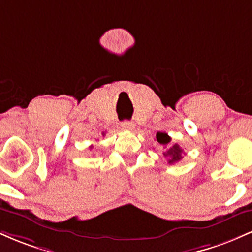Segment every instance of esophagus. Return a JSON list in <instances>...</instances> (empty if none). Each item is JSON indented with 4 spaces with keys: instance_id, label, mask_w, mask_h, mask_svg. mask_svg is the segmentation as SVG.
Masks as SVG:
<instances>
[{
    "instance_id": "obj_1",
    "label": "esophagus",
    "mask_w": 252,
    "mask_h": 252,
    "mask_svg": "<svg viewBox=\"0 0 252 252\" xmlns=\"http://www.w3.org/2000/svg\"><path fill=\"white\" fill-rule=\"evenodd\" d=\"M121 126H122L123 130H134L135 129V124L132 122H130V121H124L121 124Z\"/></svg>"
}]
</instances>
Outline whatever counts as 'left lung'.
<instances>
[{"instance_id": "8db88e82", "label": "left lung", "mask_w": 252, "mask_h": 252, "mask_svg": "<svg viewBox=\"0 0 252 252\" xmlns=\"http://www.w3.org/2000/svg\"><path fill=\"white\" fill-rule=\"evenodd\" d=\"M170 140H172V138H170L166 132L158 131V134H156V141L160 144H162V146H164V148H166V152H163L164 158H167L169 164H173L179 162V161L181 160L184 150H182V148L178 143L170 144Z\"/></svg>"}]
</instances>
